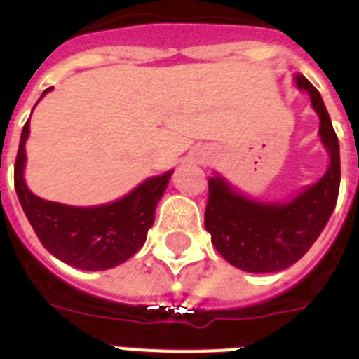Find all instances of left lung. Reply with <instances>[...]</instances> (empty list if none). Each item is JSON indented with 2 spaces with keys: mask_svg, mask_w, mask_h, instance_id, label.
<instances>
[{
  "mask_svg": "<svg viewBox=\"0 0 359 359\" xmlns=\"http://www.w3.org/2000/svg\"><path fill=\"white\" fill-rule=\"evenodd\" d=\"M296 87L309 93L320 119V140L330 168L313 186L289 203H261L235 191L219 175L208 179L205 227L214 248L233 266L251 273L279 272L300 261L318 238L334 212L341 182L339 141L320 93L304 76Z\"/></svg>",
  "mask_w": 359,
  "mask_h": 359,
  "instance_id": "8db88e82",
  "label": "left lung"
}]
</instances>
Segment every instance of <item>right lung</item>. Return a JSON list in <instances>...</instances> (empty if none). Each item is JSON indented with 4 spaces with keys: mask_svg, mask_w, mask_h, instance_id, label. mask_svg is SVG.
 Returning a JSON list of instances; mask_svg holds the SVG:
<instances>
[{
    "mask_svg": "<svg viewBox=\"0 0 359 359\" xmlns=\"http://www.w3.org/2000/svg\"><path fill=\"white\" fill-rule=\"evenodd\" d=\"M50 89L42 93V97ZM27 135L29 121L24 124L20 135L14 163V188L41 244L59 261L81 270H108L134 255L145 244L147 231L154 224L156 205L173 171L147 179L128 196L108 205L69 207L41 199L25 186Z\"/></svg>",
    "mask_w": 359,
    "mask_h": 359,
    "instance_id": "add662e5",
    "label": "right lung"
}]
</instances>
